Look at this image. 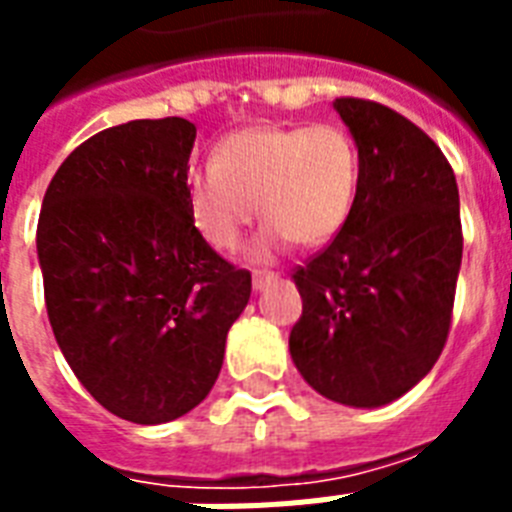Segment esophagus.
<instances>
[{"mask_svg":"<svg viewBox=\"0 0 512 512\" xmlns=\"http://www.w3.org/2000/svg\"><path fill=\"white\" fill-rule=\"evenodd\" d=\"M273 281H276V273H255V276H252V287H255V292H263V289L268 287V284H273Z\"/></svg>","mask_w":512,"mask_h":512,"instance_id":"1","label":"esophagus"}]
</instances>
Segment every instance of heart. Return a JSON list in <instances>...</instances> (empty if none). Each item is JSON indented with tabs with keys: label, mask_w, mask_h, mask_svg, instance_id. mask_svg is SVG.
I'll return each instance as SVG.
<instances>
[{
	"label": "heart",
	"mask_w": 512,
	"mask_h": 512,
	"mask_svg": "<svg viewBox=\"0 0 512 512\" xmlns=\"http://www.w3.org/2000/svg\"><path fill=\"white\" fill-rule=\"evenodd\" d=\"M358 180L356 140L340 124H252L225 135L212 164L188 172L185 196L196 231L215 249L236 247L260 207L268 223L249 257L265 263L289 241L319 247L335 239Z\"/></svg>",
	"instance_id": "obj_1"
}]
</instances>
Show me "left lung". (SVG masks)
<instances>
[{
	"label": "left lung",
	"mask_w": 512,
	"mask_h": 512,
	"mask_svg": "<svg viewBox=\"0 0 512 512\" xmlns=\"http://www.w3.org/2000/svg\"><path fill=\"white\" fill-rule=\"evenodd\" d=\"M361 180L335 241L295 271L303 316L289 353L329 401L374 409L444 350L462 263L460 191L441 148L388 106L337 98Z\"/></svg>",
	"instance_id": "8db88e82"
}]
</instances>
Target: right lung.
Returning <instances> with one entry per match:
<instances>
[{"mask_svg": "<svg viewBox=\"0 0 512 512\" xmlns=\"http://www.w3.org/2000/svg\"><path fill=\"white\" fill-rule=\"evenodd\" d=\"M196 127L138 119L84 140L44 193L36 255L60 353L100 406L162 425L215 385L249 271L196 231L185 177Z\"/></svg>", "mask_w": 512, "mask_h": 512, "instance_id": "obj_1", "label": "right lung"}]
</instances>
